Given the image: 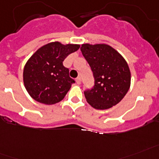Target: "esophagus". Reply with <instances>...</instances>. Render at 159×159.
Segmentation results:
<instances>
[{
    "label": "esophagus",
    "instance_id": "obj_1",
    "mask_svg": "<svg viewBox=\"0 0 159 159\" xmlns=\"http://www.w3.org/2000/svg\"><path fill=\"white\" fill-rule=\"evenodd\" d=\"M75 81H76V83L78 84H80V83H81L80 77H78V78L75 79Z\"/></svg>",
    "mask_w": 159,
    "mask_h": 159
}]
</instances>
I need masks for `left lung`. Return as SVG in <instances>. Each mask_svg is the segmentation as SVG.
I'll list each match as a JSON object with an SVG mask.
<instances>
[{
    "mask_svg": "<svg viewBox=\"0 0 159 159\" xmlns=\"http://www.w3.org/2000/svg\"><path fill=\"white\" fill-rule=\"evenodd\" d=\"M80 50L95 80L93 88L84 91L88 103L97 110L117 105L131 85V72L125 59L106 44H83Z\"/></svg>",
    "mask_w": 159,
    "mask_h": 159,
    "instance_id": "8db88e82",
    "label": "left lung"
}]
</instances>
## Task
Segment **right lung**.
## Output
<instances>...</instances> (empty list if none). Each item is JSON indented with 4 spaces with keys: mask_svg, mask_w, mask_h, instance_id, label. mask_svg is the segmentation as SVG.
Listing matches in <instances>:
<instances>
[{
    "mask_svg": "<svg viewBox=\"0 0 159 159\" xmlns=\"http://www.w3.org/2000/svg\"><path fill=\"white\" fill-rule=\"evenodd\" d=\"M80 44L51 42L35 51L23 69V83L27 93L36 102L53 105L61 102L75 80L62 61L80 48Z\"/></svg>",
    "mask_w": 159,
    "mask_h": 159,
    "instance_id": "obj_1",
    "label": "right lung"
}]
</instances>
